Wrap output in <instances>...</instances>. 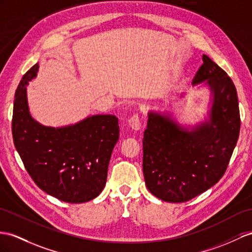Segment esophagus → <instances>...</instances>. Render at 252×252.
Instances as JSON below:
<instances>
[{
  "label": "esophagus",
  "mask_w": 252,
  "mask_h": 252,
  "mask_svg": "<svg viewBox=\"0 0 252 252\" xmlns=\"http://www.w3.org/2000/svg\"><path fill=\"white\" fill-rule=\"evenodd\" d=\"M127 124H128V126H130L132 130H134V131L140 130L141 125H140V119H139L138 114H134L132 117H130V119H128V121H127Z\"/></svg>",
  "instance_id": "1"
}]
</instances>
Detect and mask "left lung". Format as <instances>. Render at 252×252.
I'll list each match as a JSON object with an SVG mask.
<instances>
[{"instance_id":"obj_1","label":"left lung","mask_w":252,"mask_h":252,"mask_svg":"<svg viewBox=\"0 0 252 252\" xmlns=\"http://www.w3.org/2000/svg\"><path fill=\"white\" fill-rule=\"evenodd\" d=\"M192 84L206 81L213 95L210 120L191 130L151 112L143 138V170L151 193L167 202H186L215 185L227 170L241 128L236 88L209 56Z\"/></svg>"}]
</instances>
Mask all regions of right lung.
<instances>
[{
  "mask_svg": "<svg viewBox=\"0 0 252 252\" xmlns=\"http://www.w3.org/2000/svg\"><path fill=\"white\" fill-rule=\"evenodd\" d=\"M38 63L22 77L15 94L12 138L25 169L36 185L69 203H83L100 195L119 139L118 118L94 115L73 126L52 127L35 121L29 112L27 86Z\"/></svg>",
  "mask_w": 252,
  "mask_h": 252,
  "instance_id": "add662e5",
  "label": "right lung"
}]
</instances>
